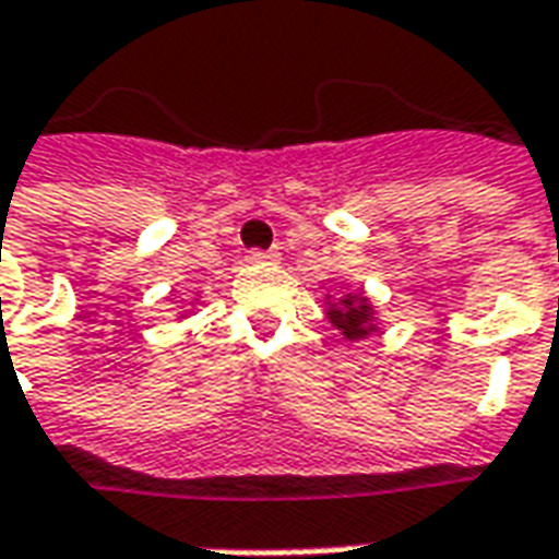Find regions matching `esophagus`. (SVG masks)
Segmentation results:
<instances>
[{
    "label": "esophagus",
    "instance_id": "34e87169",
    "mask_svg": "<svg viewBox=\"0 0 559 559\" xmlns=\"http://www.w3.org/2000/svg\"><path fill=\"white\" fill-rule=\"evenodd\" d=\"M248 260H250V263H257V265H265V263H275V260H278V253H275V250L253 248L248 253Z\"/></svg>",
    "mask_w": 559,
    "mask_h": 559
}]
</instances>
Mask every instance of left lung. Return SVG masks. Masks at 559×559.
Wrapping results in <instances>:
<instances>
[{
    "instance_id": "left-lung-1",
    "label": "left lung",
    "mask_w": 559,
    "mask_h": 559,
    "mask_svg": "<svg viewBox=\"0 0 559 559\" xmlns=\"http://www.w3.org/2000/svg\"><path fill=\"white\" fill-rule=\"evenodd\" d=\"M330 321L343 330L348 340H364L370 333V306L358 296H348L340 306H330Z\"/></svg>"
}]
</instances>
